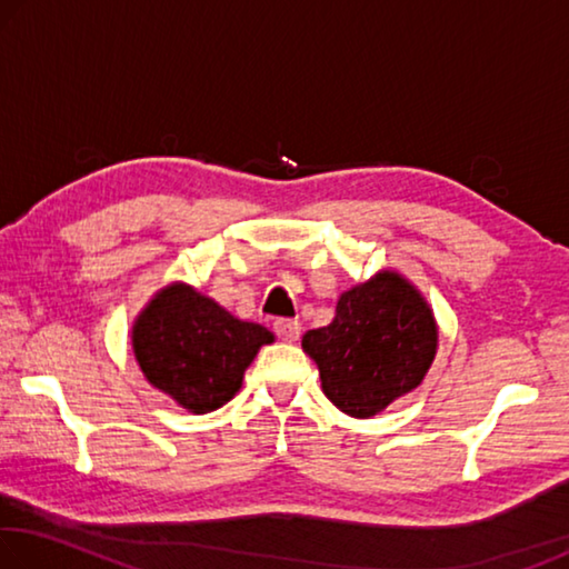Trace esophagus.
<instances>
[{
  "mask_svg": "<svg viewBox=\"0 0 569 569\" xmlns=\"http://www.w3.org/2000/svg\"><path fill=\"white\" fill-rule=\"evenodd\" d=\"M276 333L281 336L283 341H288V343H293V341H298V336H301V323L298 321H293V319H281V321H276Z\"/></svg>",
  "mask_w": 569,
  "mask_h": 569,
  "instance_id": "1",
  "label": "esophagus"
}]
</instances>
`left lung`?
Returning <instances> with one entry per match:
<instances>
[{"label": "left lung", "mask_w": 569, "mask_h": 569, "mask_svg": "<svg viewBox=\"0 0 569 569\" xmlns=\"http://www.w3.org/2000/svg\"><path fill=\"white\" fill-rule=\"evenodd\" d=\"M301 346L319 366L326 399L353 419H371L427 377L439 326L409 278L379 271L343 291L333 321L306 331Z\"/></svg>", "instance_id": "left-lung-1"}]
</instances>
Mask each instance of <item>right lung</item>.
I'll return each mask as SVG.
<instances>
[{"label":"right lung","instance_id":"obj_1","mask_svg":"<svg viewBox=\"0 0 569 569\" xmlns=\"http://www.w3.org/2000/svg\"><path fill=\"white\" fill-rule=\"evenodd\" d=\"M130 339L152 387L182 409L208 413L236 397L256 353L276 336L176 281L150 298L132 321Z\"/></svg>","mask_w":569,"mask_h":569}]
</instances>
